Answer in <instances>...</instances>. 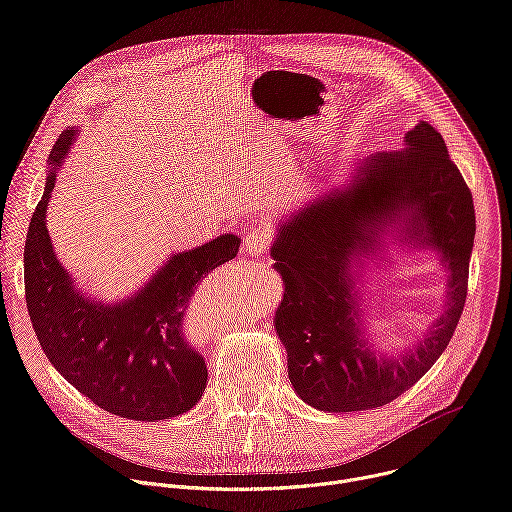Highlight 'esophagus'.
Returning a JSON list of instances; mask_svg holds the SVG:
<instances>
[{"label":"esophagus","instance_id":"obj_1","mask_svg":"<svg viewBox=\"0 0 512 512\" xmlns=\"http://www.w3.org/2000/svg\"><path fill=\"white\" fill-rule=\"evenodd\" d=\"M271 243H273V231L267 227H259L245 237V253L251 257H259L271 247Z\"/></svg>","mask_w":512,"mask_h":512}]
</instances>
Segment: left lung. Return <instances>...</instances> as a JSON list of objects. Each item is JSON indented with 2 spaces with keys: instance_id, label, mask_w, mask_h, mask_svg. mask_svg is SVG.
Masks as SVG:
<instances>
[{
  "instance_id": "obj_1",
  "label": "left lung",
  "mask_w": 512,
  "mask_h": 512,
  "mask_svg": "<svg viewBox=\"0 0 512 512\" xmlns=\"http://www.w3.org/2000/svg\"><path fill=\"white\" fill-rule=\"evenodd\" d=\"M399 224L405 242L438 251L449 269L447 310L411 349L379 357L359 326L351 261L384 246ZM476 235L472 192L427 121L405 135L403 152L364 160L350 184L332 188L277 225L273 267L283 279L275 330L287 350L291 387L308 405L367 411L409 391L448 348L460 322Z\"/></svg>"
}]
</instances>
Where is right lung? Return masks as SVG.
Instances as JSON below:
<instances>
[{"label": "right lung", "instance_id": "obj_1", "mask_svg": "<svg viewBox=\"0 0 512 512\" xmlns=\"http://www.w3.org/2000/svg\"><path fill=\"white\" fill-rule=\"evenodd\" d=\"M75 137L77 129L68 127L54 143L52 170L28 229L24 283L34 332L52 367L101 409L135 421L172 419L200 401L208 377L202 354L184 336L186 314L204 277L237 257L241 239L225 233L172 255L123 302L83 296L46 229L56 170Z\"/></svg>", "mask_w": 512, "mask_h": 512}]
</instances>
